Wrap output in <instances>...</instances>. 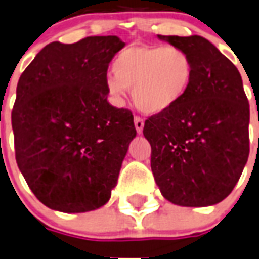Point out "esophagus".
Masks as SVG:
<instances>
[{
    "instance_id": "34e87169",
    "label": "esophagus",
    "mask_w": 259,
    "mask_h": 259,
    "mask_svg": "<svg viewBox=\"0 0 259 259\" xmlns=\"http://www.w3.org/2000/svg\"><path fill=\"white\" fill-rule=\"evenodd\" d=\"M134 126H136L137 133H142V130H144V119L140 118V117H134Z\"/></svg>"
}]
</instances>
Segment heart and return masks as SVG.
<instances>
[{
	"instance_id": "1",
	"label": "heart",
	"mask_w": 259,
	"mask_h": 259,
	"mask_svg": "<svg viewBox=\"0 0 259 259\" xmlns=\"http://www.w3.org/2000/svg\"><path fill=\"white\" fill-rule=\"evenodd\" d=\"M106 81L109 93L122 101L132 89L134 105L145 114H161L180 104L190 89L194 64L190 54L165 45H132L121 50Z\"/></svg>"
}]
</instances>
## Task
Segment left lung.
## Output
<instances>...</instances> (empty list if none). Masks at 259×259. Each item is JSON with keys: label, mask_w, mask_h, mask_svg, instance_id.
I'll return each instance as SVG.
<instances>
[{"label": "left lung", "mask_w": 259, "mask_h": 259, "mask_svg": "<svg viewBox=\"0 0 259 259\" xmlns=\"http://www.w3.org/2000/svg\"><path fill=\"white\" fill-rule=\"evenodd\" d=\"M190 54V89L170 110L145 121L151 171L174 205L203 207L224 201L249 158V101L238 69L201 35H158Z\"/></svg>", "instance_id": "obj_1"}]
</instances>
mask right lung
Segmentation results:
<instances>
[{
  "mask_svg": "<svg viewBox=\"0 0 259 259\" xmlns=\"http://www.w3.org/2000/svg\"><path fill=\"white\" fill-rule=\"evenodd\" d=\"M117 35L46 45L21 74L12 110L18 169L50 209L85 213L110 199L130 142L129 109L108 102Z\"/></svg>",
  "mask_w": 259,
  "mask_h": 259,
  "instance_id": "add662e5",
  "label": "right lung"
}]
</instances>
